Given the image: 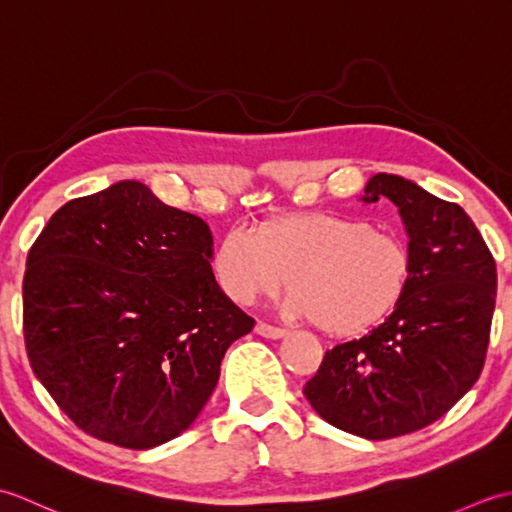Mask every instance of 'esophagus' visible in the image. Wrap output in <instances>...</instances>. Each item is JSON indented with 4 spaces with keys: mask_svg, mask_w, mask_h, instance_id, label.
Wrapping results in <instances>:
<instances>
[{
    "mask_svg": "<svg viewBox=\"0 0 512 512\" xmlns=\"http://www.w3.org/2000/svg\"><path fill=\"white\" fill-rule=\"evenodd\" d=\"M255 332L259 334V336H264V339H284L286 336V330H281V328H275V325H268V323H257V328H255Z\"/></svg>",
    "mask_w": 512,
    "mask_h": 512,
    "instance_id": "1",
    "label": "esophagus"
}]
</instances>
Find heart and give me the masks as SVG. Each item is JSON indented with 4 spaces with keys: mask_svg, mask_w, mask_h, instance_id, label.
Wrapping results in <instances>:
<instances>
[{
    "mask_svg": "<svg viewBox=\"0 0 512 512\" xmlns=\"http://www.w3.org/2000/svg\"><path fill=\"white\" fill-rule=\"evenodd\" d=\"M228 299L250 306L288 284L284 312L330 334H356L391 312L405 290L409 255L398 237L350 215L308 213L259 233L231 228L213 253Z\"/></svg>",
    "mask_w": 512,
    "mask_h": 512,
    "instance_id": "1",
    "label": "heart"
}]
</instances>
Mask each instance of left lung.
I'll use <instances>...</instances> for the list:
<instances>
[{"instance_id": "left-lung-1", "label": "left lung", "mask_w": 512, "mask_h": 512, "mask_svg": "<svg viewBox=\"0 0 512 512\" xmlns=\"http://www.w3.org/2000/svg\"><path fill=\"white\" fill-rule=\"evenodd\" d=\"M398 206L409 277L383 323L325 352L303 387L332 427L387 440L442 418L484 367L497 295L491 250L462 206L418 182L374 173L361 200Z\"/></svg>"}]
</instances>
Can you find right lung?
Masks as SVG:
<instances>
[{"label": "right lung", "instance_id": "right-lung-1", "mask_svg": "<svg viewBox=\"0 0 512 512\" xmlns=\"http://www.w3.org/2000/svg\"><path fill=\"white\" fill-rule=\"evenodd\" d=\"M204 220L121 180L70 200L30 248L24 339L76 427L154 449L200 416L228 347L255 321L213 277Z\"/></svg>", "mask_w": 512, "mask_h": 512}]
</instances>
